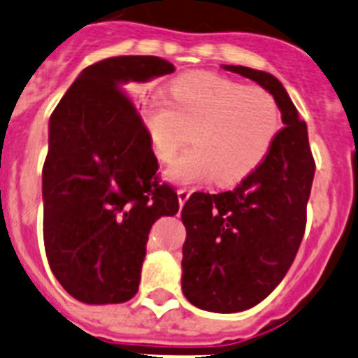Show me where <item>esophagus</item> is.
Wrapping results in <instances>:
<instances>
[{"mask_svg":"<svg viewBox=\"0 0 358 358\" xmlns=\"http://www.w3.org/2000/svg\"><path fill=\"white\" fill-rule=\"evenodd\" d=\"M189 195H192V192H189L188 188L177 189V199H179V203H181V206H185L186 200L189 199Z\"/></svg>","mask_w":358,"mask_h":358,"instance_id":"obj_1","label":"esophagus"}]
</instances>
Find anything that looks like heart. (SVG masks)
<instances>
[{"instance_id":"heart-1","label":"heart","mask_w":358,"mask_h":358,"mask_svg":"<svg viewBox=\"0 0 358 358\" xmlns=\"http://www.w3.org/2000/svg\"><path fill=\"white\" fill-rule=\"evenodd\" d=\"M169 93L170 100L162 94L145 98L144 119L162 162H170L192 131L193 148L166 170L173 182L189 185L210 177L220 185L243 181L264 163L281 130L279 105L268 91L223 75H181Z\"/></svg>"}]
</instances>
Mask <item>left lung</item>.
<instances>
[{"mask_svg":"<svg viewBox=\"0 0 358 358\" xmlns=\"http://www.w3.org/2000/svg\"><path fill=\"white\" fill-rule=\"evenodd\" d=\"M275 98L283 128L271 152L232 192L195 193L182 207V294L213 313H239L285 278L306 230L315 177L308 126L283 84L267 71L223 64Z\"/></svg>","mask_w":358,"mask_h":358,"instance_id":"left-lung-1","label":"left lung"}]
</instances>
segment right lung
Instances as JSON below:
<instances>
[{
    "label": "right lung",
    "instance_id": "1",
    "mask_svg": "<svg viewBox=\"0 0 358 358\" xmlns=\"http://www.w3.org/2000/svg\"><path fill=\"white\" fill-rule=\"evenodd\" d=\"M173 70L156 56L98 61L50 115L43 244L61 287L84 304L130 301L152 223L179 210L172 186L158 182L148 128L124 91Z\"/></svg>",
    "mask_w": 358,
    "mask_h": 358
}]
</instances>
